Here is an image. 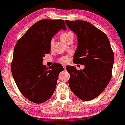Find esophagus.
I'll list each match as a JSON object with an SVG mask.
<instances>
[{"mask_svg": "<svg viewBox=\"0 0 125 125\" xmlns=\"http://www.w3.org/2000/svg\"><path fill=\"white\" fill-rule=\"evenodd\" d=\"M62 66H63V68H64V69L65 70V69H66V65H62Z\"/></svg>", "mask_w": 125, "mask_h": 125, "instance_id": "1", "label": "esophagus"}]
</instances>
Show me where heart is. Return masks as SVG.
Masks as SVG:
<instances>
[{
    "label": "heart",
    "mask_w": 125,
    "mask_h": 125,
    "mask_svg": "<svg viewBox=\"0 0 125 125\" xmlns=\"http://www.w3.org/2000/svg\"><path fill=\"white\" fill-rule=\"evenodd\" d=\"M73 36V35L71 33V32H64V33H63L62 35L60 36L61 40H62L64 42H65L66 40H67L70 36ZM52 42L53 41L52 40V42H51V45H52ZM69 60V56H64V57H62L61 58H60L59 60V61L62 63H66L67 62H68V61Z\"/></svg>",
    "instance_id": "b5f03b06"
}]
</instances>
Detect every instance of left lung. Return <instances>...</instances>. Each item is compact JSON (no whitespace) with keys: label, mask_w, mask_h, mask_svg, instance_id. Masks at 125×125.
Masks as SVG:
<instances>
[{"label":"left lung","mask_w":125,"mask_h":125,"mask_svg":"<svg viewBox=\"0 0 125 125\" xmlns=\"http://www.w3.org/2000/svg\"><path fill=\"white\" fill-rule=\"evenodd\" d=\"M68 28L77 36L74 63L83 64L78 71L68 66L70 89L78 98L90 101L98 97L112 78L114 55L108 37L91 23L83 20H65Z\"/></svg>","instance_id":"left-lung-1"}]
</instances>
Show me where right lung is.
Wrapping results in <instances>:
<instances>
[{
    "label": "right lung",
    "instance_id": "1",
    "mask_svg": "<svg viewBox=\"0 0 125 125\" xmlns=\"http://www.w3.org/2000/svg\"><path fill=\"white\" fill-rule=\"evenodd\" d=\"M61 29L66 30L64 20H41L15 47L11 64L13 79L22 94L34 103H43L52 97L59 73L64 71L58 63L48 68L42 64L45 54L51 52L52 37Z\"/></svg>",
    "mask_w": 125,
    "mask_h": 125
}]
</instances>
